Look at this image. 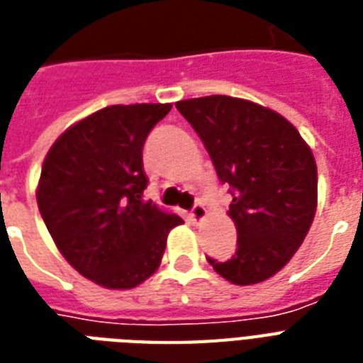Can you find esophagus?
<instances>
[{
  "label": "esophagus",
  "instance_id": "1",
  "mask_svg": "<svg viewBox=\"0 0 363 363\" xmlns=\"http://www.w3.org/2000/svg\"><path fill=\"white\" fill-rule=\"evenodd\" d=\"M189 218H191V220H193V221H195V223H201V221L204 220V218H206V208L202 206L201 202H196L195 206L191 208Z\"/></svg>",
  "mask_w": 363,
  "mask_h": 363
}]
</instances>
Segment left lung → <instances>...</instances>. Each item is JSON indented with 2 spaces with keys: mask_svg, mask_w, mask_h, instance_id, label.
<instances>
[{
  "mask_svg": "<svg viewBox=\"0 0 363 363\" xmlns=\"http://www.w3.org/2000/svg\"><path fill=\"white\" fill-rule=\"evenodd\" d=\"M176 108L233 195L227 213L237 227V252L225 261L206 257L208 263L238 286L263 282L294 257L314 220L313 151L296 126L259 104L213 94Z\"/></svg>",
  "mask_w": 363,
  "mask_h": 363,
  "instance_id": "obj_1",
  "label": "left lung"
}]
</instances>
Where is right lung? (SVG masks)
Returning a JSON list of instances; mask_svg holds the SVG:
<instances>
[{"label": "right lung", "mask_w": 363, "mask_h": 363, "mask_svg": "<svg viewBox=\"0 0 363 363\" xmlns=\"http://www.w3.org/2000/svg\"><path fill=\"white\" fill-rule=\"evenodd\" d=\"M170 104L109 106L69 126L49 150L38 206L67 263L109 289L157 271L170 229L182 223L143 199L142 150Z\"/></svg>", "instance_id": "add662e5"}]
</instances>
